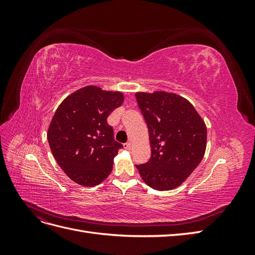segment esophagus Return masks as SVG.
<instances>
[{
  "mask_svg": "<svg viewBox=\"0 0 255 255\" xmlns=\"http://www.w3.org/2000/svg\"><path fill=\"white\" fill-rule=\"evenodd\" d=\"M123 145H125V148H126L127 150H129L130 148H132V143H130V142H126Z\"/></svg>",
  "mask_w": 255,
  "mask_h": 255,
  "instance_id": "1",
  "label": "esophagus"
}]
</instances>
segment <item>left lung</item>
Here are the masks:
<instances>
[{
  "label": "left lung",
  "instance_id": "left-lung-1",
  "mask_svg": "<svg viewBox=\"0 0 255 255\" xmlns=\"http://www.w3.org/2000/svg\"><path fill=\"white\" fill-rule=\"evenodd\" d=\"M135 97L151 144L150 159L136 168L150 187L173 189L187 179L204 156L205 123L189 101L175 94L137 92Z\"/></svg>",
  "mask_w": 255,
  "mask_h": 255
}]
</instances>
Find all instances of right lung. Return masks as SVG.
<instances>
[{"label": "right lung", "mask_w": 255, "mask_h": 255, "mask_svg": "<svg viewBox=\"0 0 255 255\" xmlns=\"http://www.w3.org/2000/svg\"><path fill=\"white\" fill-rule=\"evenodd\" d=\"M123 99L119 91L87 86L68 96L54 114L48 129L52 154L82 186H96L112 172L114 157L123 145L115 140L107 117Z\"/></svg>", "instance_id": "obj_1"}]
</instances>
